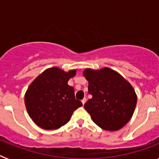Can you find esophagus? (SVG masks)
I'll list each match as a JSON object with an SVG mask.
<instances>
[{
  "mask_svg": "<svg viewBox=\"0 0 159 159\" xmlns=\"http://www.w3.org/2000/svg\"><path fill=\"white\" fill-rule=\"evenodd\" d=\"M87 102V98H84V99H82V103H83V105H84L85 104V102Z\"/></svg>",
  "mask_w": 159,
  "mask_h": 159,
  "instance_id": "1",
  "label": "esophagus"
}]
</instances>
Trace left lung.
<instances>
[{
	"instance_id": "1",
	"label": "left lung",
	"mask_w": 159,
	"mask_h": 159,
	"mask_svg": "<svg viewBox=\"0 0 159 159\" xmlns=\"http://www.w3.org/2000/svg\"><path fill=\"white\" fill-rule=\"evenodd\" d=\"M83 74L88 81V93L92 95L84 108L94 123L109 131L123 128L131 119L137 103L131 84L109 67L86 68Z\"/></svg>"
}]
</instances>
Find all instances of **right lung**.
I'll return each mask as SVG.
<instances>
[{
    "mask_svg": "<svg viewBox=\"0 0 159 159\" xmlns=\"http://www.w3.org/2000/svg\"><path fill=\"white\" fill-rule=\"evenodd\" d=\"M76 70L64 71L57 67L43 71L29 85L25 95L29 116L38 127L56 130L69 121L74 111L83 106L75 99V90L67 82Z\"/></svg>",
    "mask_w": 159,
    "mask_h": 159,
    "instance_id": "add662e5",
    "label": "right lung"
}]
</instances>
